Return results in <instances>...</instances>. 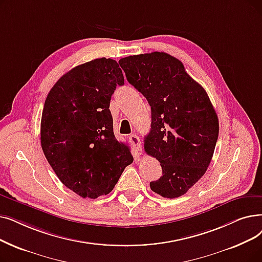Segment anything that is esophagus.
Here are the masks:
<instances>
[{
  "label": "esophagus",
  "instance_id": "1",
  "mask_svg": "<svg viewBox=\"0 0 262 262\" xmlns=\"http://www.w3.org/2000/svg\"><path fill=\"white\" fill-rule=\"evenodd\" d=\"M129 142L132 143V145L135 147L136 150L137 151H141L142 150V145H141V140H140V138L138 137L137 135H130L129 136Z\"/></svg>",
  "mask_w": 262,
  "mask_h": 262
}]
</instances>
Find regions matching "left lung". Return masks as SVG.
Here are the masks:
<instances>
[{
    "label": "left lung",
    "mask_w": 262,
    "mask_h": 262,
    "mask_svg": "<svg viewBox=\"0 0 262 262\" xmlns=\"http://www.w3.org/2000/svg\"><path fill=\"white\" fill-rule=\"evenodd\" d=\"M119 64L151 106L144 151L163 169L151 189L170 199L186 194L206 173L219 138L217 115L206 90L165 52L129 55Z\"/></svg>",
    "instance_id": "8db88e82"
}]
</instances>
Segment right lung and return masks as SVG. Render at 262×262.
Here are the masks:
<instances>
[{
    "label": "right lung",
    "mask_w": 262,
    "mask_h": 262,
    "mask_svg": "<svg viewBox=\"0 0 262 262\" xmlns=\"http://www.w3.org/2000/svg\"><path fill=\"white\" fill-rule=\"evenodd\" d=\"M124 77L117 61L74 67L52 86L40 122L41 149L62 183L82 198L107 195L134 157L113 134L111 95Z\"/></svg>",
    "instance_id": "obj_1"
}]
</instances>
